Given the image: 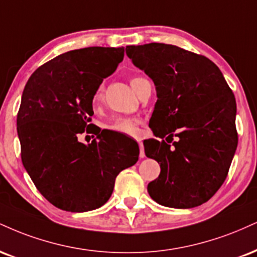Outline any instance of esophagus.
Listing matches in <instances>:
<instances>
[{
  "label": "esophagus",
  "instance_id": "esophagus-1",
  "mask_svg": "<svg viewBox=\"0 0 257 257\" xmlns=\"http://www.w3.org/2000/svg\"><path fill=\"white\" fill-rule=\"evenodd\" d=\"M139 147H140V158H144V157H145V150H144V145H142L141 140H139Z\"/></svg>",
  "mask_w": 257,
  "mask_h": 257
}]
</instances>
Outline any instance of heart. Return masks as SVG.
Returning a JSON list of instances; mask_svg holds the SVG:
<instances>
[{
    "mask_svg": "<svg viewBox=\"0 0 257 257\" xmlns=\"http://www.w3.org/2000/svg\"><path fill=\"white\" fill-rule=\"evenodd\" d=\"M147 80H145L144 78H133L131 80V85L132 87L134 88V91L139 92V89L142 86V83L146 82ZM104 88L99 87L98 91L95 92L94 97H93V105L97 106V105L100 104V101L103 100V95H104ZM138 125H139V120L134 117H119V118H115L110 122H107L105 124V129L110 132H115L118 133V134H123V135H134L138 134Z\"/></svg>",
    "mask_w": 257,
    "mask_h": 257,
    "instance_id": "obj_1",
    "label": "heart"
}]
</instances>
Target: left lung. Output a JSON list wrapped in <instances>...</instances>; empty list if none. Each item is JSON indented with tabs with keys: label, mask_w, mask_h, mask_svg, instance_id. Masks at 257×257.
<instances>
[{
	"label": "left lung",
	"mask_w": 257,
	"mask_h": 257,
	"mask_svg": "<svg viewBox=\"0 0 257 257\" xmlns=\"http://www.w3.org/2000/svg\"><path fill=\"white\" fill-rule=\"evenodd\" d=\"M125 52L153 80L158 97L150 126L162 140H148L145 153L162 170L148 194L172 208L202 205L224 183L236 152L232 89L209 58L176 45H129Z\"/></svg>",
	"instance_id": "8db88e82"
}]
</instances>
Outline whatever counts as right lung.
<instances>
[{"label":"right lung","instance_id":"obj_1","mask_svg":"<svg viewBox=\"0 0 257 257\" xmlns=\"http://www.w3.org/2000/svg\"><path fill=\"white\" fill-rule=\"evenodd\" d=\"M124 48L64 52L37 68L25 86L17 125L21 160L39 193L57 208L87 212L103 206L117 175L139 159V147L109 141L91 123L92 101ZM93 132L89 145L77 140Z\"/></svg>","mask_w":257,"mask_h":257}]
</instances>
